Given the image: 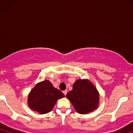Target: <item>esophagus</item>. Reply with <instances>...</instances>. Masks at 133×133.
Here are the masks:
<instances>
[{
	"label": "esophagus",
	"mask_w": 133,
	"mask_h": 133,
	"mask_svg": "<svg viewBox=\"0 0 133 133\" xmlns=\"http://www.w3.org/2000/svg\"><path fill=\"white\" fill-rule=\"evenodd\" d=\"M63 92V94L65 96L67 94V92H68V91H67V90H64V91H63V92Z\"/></svg>",
	"instance_id": "1"
}]
</instances>
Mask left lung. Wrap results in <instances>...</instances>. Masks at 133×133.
Returning a JSON list of instances; mask_svg holds the SVG:
<instances>
[{
  "label": "left lung",
  "instance_id": "obj_1",
  "mask_svg": "<svg viewBox=\"0 0 133 133\" xmlns=\"http://www.w3.org/2000/svg\"><path fill=\"white\" fill-rule=\"evenodd\" d=\"M66 96L79 114L89 113L98 106L99 93L94 85L86 79L76 81L72 90Z\"/></svg>",
  "mask_w": 133,
  "mask_h": 133
}]
</instances>
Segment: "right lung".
Instances as JSON below:
<instances>
[{"mask_svg":"<svg viewBox=\"0 0 133 133\" xmlns=\"http://www.w3.org/2000/svg\"><path fill=\"white\" fill-rule=\"evenodd\" d=\"M64 94L53 87L49 81H44L36 85L30 91L28 97L29 106L40 114H46L54 108L59 99Z\"/></svg>","mask_w":133,"mask_h":133,"instance_id":"right-lung-1","label":"right lung"}]
</instances>
